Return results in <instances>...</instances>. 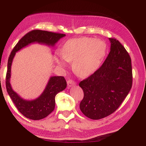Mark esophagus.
<instances>
[{
	"label": "esophagus",
	"instance_id": "obj_1",
	"mask_svg": "<svg viewBox=\"0 0 146 146\" xmlns=\"http://www.w3.org/2000/svg\"><path fill=\"white\" fill-rule=\"evenodd\" d=\"M67 84H68V88H70L71 87L74 85H76V82H75L74 81L72 80H69L68 82H67Z\"/></svg>",
	"mask_w": 146,
	"mask_h": 146
}]
</instances>
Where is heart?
I'll use <instances>...</instances> for the list:
<instances>
[{"label":"heart","mask_w":146,"mask_h":146,"mask_svg":"<svg viewBox=\"0 0 146 146\" xmlns=\"http://www.w3.org/2000/svg\"><path fill=\"white\" fill-rule=\"evenodd\" d=\"M107 51V44L101 39L83 37L69 39L63 46L62 54L55 57L60 66L66 68L73 62V69L78 76L86 77L100 68Z\"/></svg>","instance_id":"heart-1"}]
</instances>
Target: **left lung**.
Masks as SVG:
<instances>
[{"instance_id": "obj_1", "label": "left lung", "mask_w": 146, "mask_h": 146, "mask_svg": "<svg viewBox=\"0 0 146 146\" xmlns=\"http://www.w3.org/2000/svg\"><path fill=\"white\" fill-rule=\"evenodd\" d=\"M110 52L96 71L79 83L83 91L80 108L83 114L98 120L119 107L132 86L131 58L121 42L109 38Z\"/></svg>"}]
</instances>
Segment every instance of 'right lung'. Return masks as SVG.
Instances as JSON below:
<instances>
[{"label":"right lung","instance_id":"obj_1","mask_svg":"<svg viewBox=\"0 0 146 146\" xmlns=\"http://www.w3.org/2000/svg\"><path fill=\"white\" fill-rule=\"evenodd\" d=\"M65 36V34L34 30L24 35L16 44L11 52L8 60L6 75L7 91L19 111L27 118L32 120H40L50 114L55 108L56 95L65 89L67 83L64 77H51L45 90L38 98L32 100H27L21 98L13 90L10 83L11 67L16 52L33 42L44 44L48 46H54L60 39Z\"/></svg>","mask_w":146,"mask_h":146}]
</instances>
